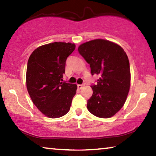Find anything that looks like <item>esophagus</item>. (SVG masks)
Here are the masks:
<instances>
[{
	"mask_svg": "<svg viewBox=\"0 0 156 156\" xmlns=\"http://www.w3.org/2000/svg\"><path fill=\"white\" fill-rule=\"evenodd\" d=\"M83 84H77V87H78V89H81L82 87H83Z\"/></svg>",
	"mask_w": 156,
	"mask_h": 156,
	"instance_id": "obj_1",
	"label": "esophagus"
}]
</instances>
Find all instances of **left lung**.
Returning <instances> with one entry per match:
<instances>
[{
	"label": "left lung",
	"instance_id": "obj_1",
	"mask_svg": "<svg viewBox=\"0 0 156 156\" xmlns=\"http://www.w3.org/2000/svg\"><path fill=\"white\" fill-rule=\"evenodd\" d=\"M78 51L90 65L92 76H99L97 84L91 86L93 94L87 100L88 110L97 117H112L122 107L130 88L126 53L118 44L103 39L82 44Z\"/></svg>",
	"mask_w": 156,
	"mask_h": 156
}]
</instances>
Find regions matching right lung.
Listing matches in <instances>:
<instances>
[{"label": "right lung", "instance_id": "1", "mask_svg": "<svg viewBox=\"0 0 156 156\" xmlns=\"http://www.w3.org/2000/svg\"><path fill=\"white\" fill-rule=\"evenodd\" d=\"M74 44L49 43L36 49L29 58L26 84L33 103L44 115L57 118L70 109L77 85L62 81L66 60Z\"/></svg>", "mask_w": 156, "mask_h": 156}]
</instances>
